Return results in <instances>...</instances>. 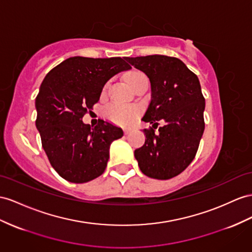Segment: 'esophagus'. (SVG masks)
<instances>
[{"label":"esophagus","instance_id":"esophagus-1","mask_svg":"<svg viewBox=\"0 0 252 252\" xmlns=\"http://www.w3.org/2000/svg\"><path fill=\"white\" fill-rule=\"evenodd\" d=\"M132 132V130H131V128H126V130H125V134L126 135H127V134H130Z\"/></svg>","mask_w":252,"mask_h":252}]
</instances>
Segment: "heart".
Masks as SVG:
<instances>
[{
  "instance_id": "1",
  "label": "heart",
  "mask_w": 252,
  "mask_h": 252,
  "mask_svg": "<svg viewBox=\"0 0 252 252\" xmlns=\"http://www.w3.org/2000/svg\"><path fill=\"white\" fill-rule=\"evenodd\" d=\"M147 79L145 73L138 70L131 71L126 76V81L127 85L131 88L136 84L138 81ZM104 115L107 119L115 122L117 125L121 126H128L133 124L138 117L139 115V107L136 105H124L119 103H112L105 107Z\"/></svg>"
}]
</instances>
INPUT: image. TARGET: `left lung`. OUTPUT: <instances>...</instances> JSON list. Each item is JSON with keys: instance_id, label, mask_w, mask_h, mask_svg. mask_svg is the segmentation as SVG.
<instances>
[{"instance_id": "8db88e82", "label": "left lung", "mask_w": 252, "mask_h": 252, "mask_svg": "<svg viewBox=\"0 0 252 252\" xmlns=\"http://www.w3.org/2000/svg\"><path fill=\"white\" fill-rule=\"evenodd\" d=\"M132 66L149 77L151 101L143 121L145 144L134 151L141 172L158 180L181 173L196 156L204 131L205 100L195 73L176 57L149 55L126 57ZM165 125L156 133L157 121Z\"/></svg>"}]
</instances>
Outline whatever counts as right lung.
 I'll return each mask as SVG.
<instances>
[{
    "label": "right lung",
    "mask_w": 252,
    "mask_h": 252,
    "mask_svg": "<svg viewBox=\"0 0 252 252\" xmlns=\"http://www.w3.org/2000/svg\"><path fill=\"white\" fill-rule=\"evenodd\" d=\"M130 69L121 57L74 56L43 79L35 100L36 127L51 165L67 181L85 183L104 172L109 147L124 131L103 119L92 127L82 118L99 101L107 81Z\"/></svg>",
    "instance_id": "add662e5"
}]
</instances>
